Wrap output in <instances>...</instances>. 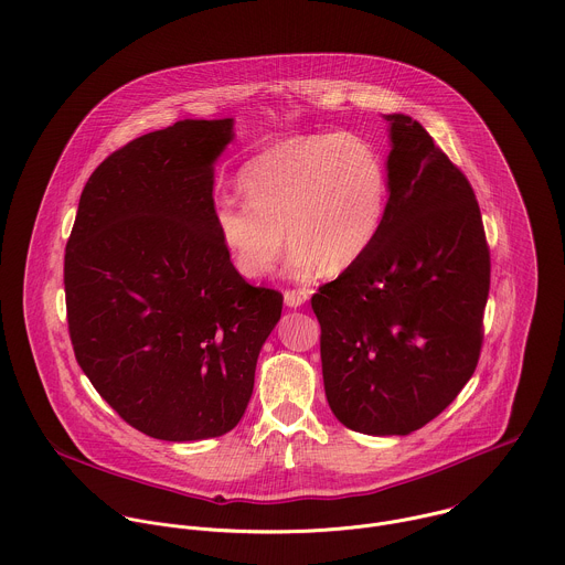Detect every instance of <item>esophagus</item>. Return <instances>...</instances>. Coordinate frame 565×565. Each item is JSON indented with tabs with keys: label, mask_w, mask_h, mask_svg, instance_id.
Returning <instances> with one entry per match:
<instances>
[{
	"label": "esophagus",
	"mask_w": 565,
	"mask_h": 565,
	"mask_svg": "<svg viewBox=\"0 0 565 565\" xmlns=\"http://www.w3.org/2000/svg\"><path fill=\"white\" fill-rule=\"evenodd\" d=\"M308 297H310V290H306V288H295V290H286L284 292V301H286L288 308L303 306L308 301Z\"/></svg>",
	"instance_id": "esophagus-1"
}]
</instances>
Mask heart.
Here are the masks:
<instances>
[{"label": "heart", "mask_w": 565, "mask_h": 565, "mask_svg": "<svg viewBox=\"0 0 565 565\" xmlns=\"http://www.w3.org/2000/svg\"><path fill=\"white\" fill-rule=\"evenodd\" d=\"M239 189L246 202L222 200L215 224L235 268L248 279L273 270L286 235L299 273L315 264L323 275L352 268L374 246L390 193L376 147L343 131L297 136L264 149L244 164Z\"/></svg>", "instance_id": "obj_1"}]
</instances>
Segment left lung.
Returning <instances> with one entry per match:
<instances>
[{
	"mask_svg": "<svg viewBox=\"0 0 565 565\" xmlns=\"http://www.w3.org/2000/svg\"><path fill=\"white\" fill-rule=\"evenodd\" d=\"M387 120L383 228L361 262L319 286L312 310L332 414L359 434L407 436L478 367L491 250L467 175L418 120Z\"/></svg>",
	"mask_w": 565,
	"mask_h": 565,
	"instance_id": "left-lung-1",
	"label": "left lung"
}]
</instances>
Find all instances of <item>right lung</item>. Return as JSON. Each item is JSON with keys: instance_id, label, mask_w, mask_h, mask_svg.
<instances>
[{"instance_id": "right-lung-1", "label": "right lung", "mask_w": 565, "mask_h": 565, "mask_svg": "<svg viewBox=\"0 0 565 565\" xmlns=\"http://www.w3.org/2000/svg\"><path fill=\"white\" fill-rule=\"evenodd\" d=\"M233 120H178L109 153L83 186L63 286L76 363L134 429L231 431L284 295L248 284L217 233L213 160Z\"/></svg>"}]
</instances>
